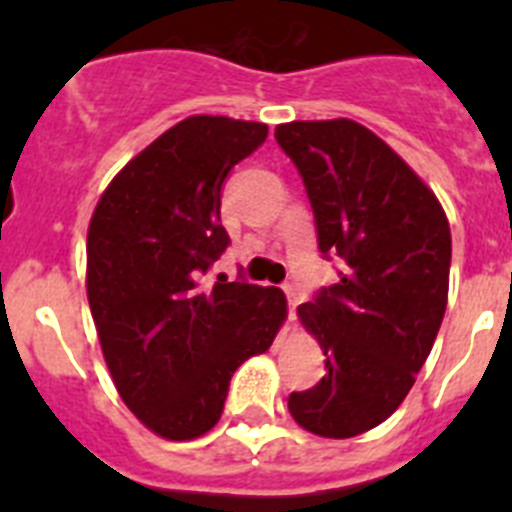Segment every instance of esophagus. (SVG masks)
Masks as SVG:
<instances>
[{"mask_svg": "<svg viewBox=\"0 0 512 512\" xmlns=\"http://www.w3.org/2000/svg\"><path fill=\"white\" fill-rule=\"evenodd\" d=\"M284 292H287V315L289 320L297 318V305H300V297L295 292V284H284Z\"/></svg>", "mask_w": 512, "mask_h": 512, "instance_id": "1", "label": "esophagus"}]
</instances>
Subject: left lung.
Segmentation results:
<instances>
[{"label": "left lung", "instance_id": "left-lung-1", "mask_svg": "<svg viewBox=\"0 0 512 512\" xmlns=\"http://www.w3.org/2000/svg\"><path fill=\"white\" fill-rule=\"evenodd\" d=\"M338 282L297 307L325 377L289 395L305 431L351 438L390 418L431 354L449 297L451 230L436 194L354 120L277 125Z\"/></svg>", "mask_w": 512, "mask_h": 512}]
</instances>
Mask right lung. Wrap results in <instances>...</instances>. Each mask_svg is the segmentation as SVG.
<instances>
[{"label":"right lung","instance_id":"obj_1","mask_svg":"<svg viewBox=\"0 0 512 512\" xmlns=\"http://www.w3.org/2000/svg\"><path fill=\"white\" fill-rule=\"evenodd\" d=\"M264 122L194 115L158 135L99 197L87 235V297L115 387L169 441L220 420L230 377L264 354L287 315L277 287L217 277L228 248L220 192L266 140Z\"/></svg>","mask_w":512,"mask_h":512}]
</instances>
